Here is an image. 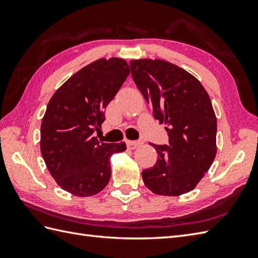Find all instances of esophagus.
<instances>
[{"instance_id":"obj_1","label":"esophagus","mask_w":258,"mask_h":258,"mask_svg":"<svg viewBox=\"0 0 258 258\" xmlns=\"http://www.w3.org/2000/svg\"><path fill=\"white\" fill-rule=\"evenodd\" d=\"M126 144H127V147L131 150H134L136 147H139L140 145H142V142L140 141H127L126 142Z\"/></svg>"}]
</instances>
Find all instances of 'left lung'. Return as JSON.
<instances>
[{
	"label": "left lung",
	"mask_w": 258,
	"mask_h": 258,
	"mask_svg": "<svg viewBox=\"0 0 258 258\" xmlns=\"http://www.w3.org/2000/svg\"><path fill=\"white\" fill-rule=\"evenodd\" d=\"M131 73L151 104L154 118L165 123L168 145H156L155 165L142 172L157 195L178 196L193 189L216 156V116L211 98L193 75L163 59H133Z\"/></svg>",
	"instance_id": "obj_1"
}]
</instances>
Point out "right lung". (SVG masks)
<instances>
[{"mask_svg": "<svg viewBox=\"0 0 258 258\" xmlns=\"http://www.w3.org/2000/svg\"><path fill=\"white\" fill-rule=\"evenodd\" d=\"M130 74L123 58H101L80 70L54 93L41 124V153L61 187L92 196L111 178L109 158L126 144L95 138L105 120L104 109Z\"/></svg>", "mask_w": 258, "mask_h": 258, "instance_id": "obj_1", "label": "right lung"}]
</instances>
